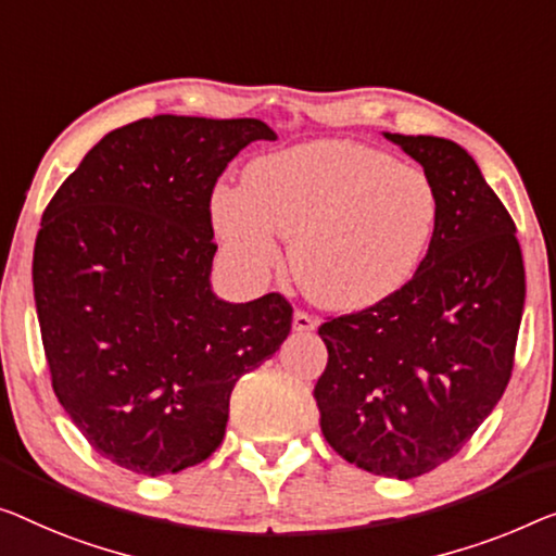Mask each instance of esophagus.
<instances>
[{
    "label": "esophagus",
    "instance_id": "esophagus-1",
    "mask_svg": "<svg viewBox=\"0 0 556 556\" xmlns=\"http://www.w3.org/2000/svg\"><path fill=\"white\" fill-rule=\"evenodd\" d=\"M317 325H319V321L314 319L309 312H302V309L294 312L292 327H294V331H300V334H306V331H314V329H317Z\"/></svg>",
    "mask_w": 556,
    "mask_h": 556
}]
</instances>
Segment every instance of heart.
<instances>
[{"instance_id": "obj_1", "label": "heart", "mask_w": 556, "mask_h": 556, "mask_svg": "<svg viewBox=\"0 0 556 556\" xmlns=\"http://www.w3.org/2000/svg\"><path fill=\"white\" fill-rule=\"evenodd\" d=\"M212 225L247 275L262 277L289 239V267L314 304L354 312L407 285L432 242V179L382 149L317 139L264 154L242 187L214 189Z\"/></svg>"}]
</instances>
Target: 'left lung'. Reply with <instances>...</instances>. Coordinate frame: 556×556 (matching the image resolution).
<instances>
[{"label": "left lung", "mask_w": 556, "mask_h": 556, "mask_svg": "<svg viewBox=\"0 0 556 556\" xmlns=\"http://www.w3.org/2000/svg\"><path fill=\"white\" fill-rule=\"evenodd\" d=\"M384 137L432 179L437 229L400 292L319 327L329 359L314 400L339 457L414 479L452 459L502 400L527 287L515 222L467 149Z\"/></svg>", "instance_id": "8db88e82"}]
</instances>
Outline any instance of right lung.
<instances>
[{"mask_svg":"<svg viewBox=\"0 0 556 556\" xmlns=\"http://www.w3.org/2000/svg\"><path fill=\"white\" fill-rule=\"evenodd\" d=\"M260 119L160 114L106 135L41 214L35 302L56 400L89 444L174 475L225 439L239 377L279 350L292 304L212 292V192Z\"/></svg>","mask_w":556,"mask_h":556,"instance_id":"1","label":"right lung"}]
</instances>
